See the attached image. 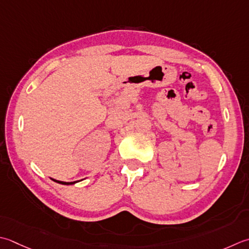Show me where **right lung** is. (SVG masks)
<instances>
[{
	"label": "right lung",
	"instance_id": "obj_1",
	"mask_svg": "<svg viewBox=\"0 0 249 249\" xmlns=\"http://www.w3.org/2000/svg\"><path fill=\"white\" fill-rule=\"evenodd\" d=\"M53 181H56V182H58V183H61V184H73V183H75V181L74 182H65V181H58V180H55V179H53Z\"/></svg>",
	"mask_w": 249,
	"mask_h": 249
}]
</instances>
